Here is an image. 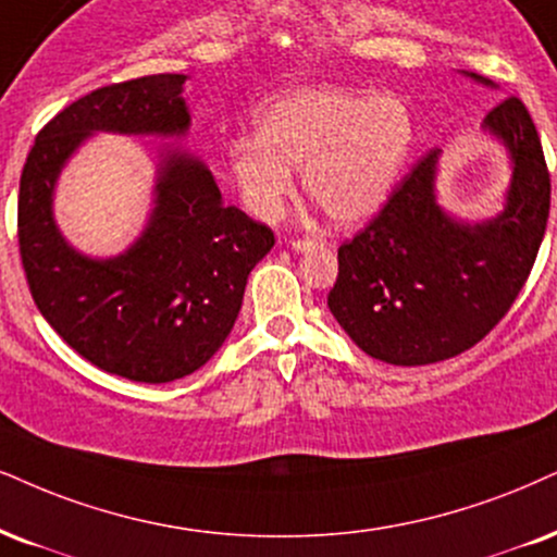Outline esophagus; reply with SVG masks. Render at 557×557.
I'll return each instance as SVG.
<instances>
[{
	"label": "esophagus",
	"mask_w": 557,
	"mask_h": 557,
	"mask_svg": "<svg viewBox=\"0 0 557 557\" xmlns=\"http://www.w3.org/2000/svg\"><path fill=\"white\" fill-rule=\"evenodd\" d=\"M314 245H318V239H312V237H294L292 239V250L294 252L310 250V247H314Z\"/></svg>",
	"instance_id": "1"
}]
</instances>
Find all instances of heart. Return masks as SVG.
<instances>
[{"label":"heart","instance_id":"obj_1","mask_svg":"<svg viewBox=\"0 0 557 557\" xmlns=\"http://www.w3.org/2000/svg\"><path fill=\"white\" fill-rule=\"evenodd\" d=\"M258 136L230 147V170L243 201L273 219L294 190L292 168H305V188L335 222H363L387 201L413 147V113L397 95L297 89L268 102Z\"/></svg>","mask_w":557,"mask_h":557}]
</instances>
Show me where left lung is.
Segmentation results:
<instances>
[{
    "instance_id": "8db88e82",
    "label": "left lung",
    "mask_w": 557,
    "mask_h": 557,
    "mask_svg": "<svg viewBox=\"0 0 557 557\" xmlns=\"http://www.w3.org/2000/svg\"><path fill=\"white\" fill-rule=\"evenodd\" d=\"M485 126L513 160L504 214L485 224L446 216L434 198L431 149L380 214L338 247L327 307L363 354L397 367L465 354L506 318L530 278L550 216V170L519 98L491 108Z\"/></svg>"
}]
</instances>
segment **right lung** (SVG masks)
Returning a JSON list of instances; mask_svg holds the SVG:
<instances>
[{
  "label": "right lung",
  "instance_id": "obj_1",
  "mask_svg": "<svg viewBox=\"0 0 557 557\" xmlns=\"http://www.w3.org/2000/svg\"><path fill=\"white\" fill-rule=\"evenodd\" d=\"M185 74H149L87 92L40 128L17 196L27 289L48 325L82 359L134 382H173L219 351L250 271L271 250V226L224 206L196 157H162L152 222L132 250L89 260L51 216L61 164L92 132L183 134Z\"/></svg>",
  "mask_w": 557,
  "mask_h": 557
}]
</instances>
